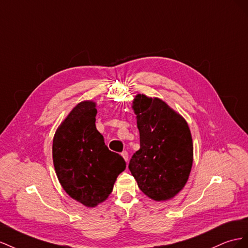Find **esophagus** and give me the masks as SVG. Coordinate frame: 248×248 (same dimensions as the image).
<instances>
[{"mask_svg":"<svg viewBox=\"0 0 248 248\" xmlns=\"http://www.w3.org/2000/svg\"><path fill=\"white\" fill-rule=\"evenodd\" d=\"M122 155H123V158L124 159V161H125V162H128V159H129V155H128V152L124 151V152L122 153Z\"/></svg>","mask_w":248,"mask_h":248,"instance_id":"1","label":"esophagus"}]
</instances>
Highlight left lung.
<instances>
[{
    "instance_id": "1",
    "label": "left lung",
    "mask_w": 248,
    "mask_h": 248,
    "mask_svg": "<svg viewBox=\"0 0 248 248\" xmlns=\"http://www.w3.org/2000/svg\"><path fill=\"white\" fill-rule=\"evenodd\" d=\"M140 148L129 169L139 189L152 200L172 199L186 185L193 162V143L186 120L158 97L137 94Z\"/></svg>"
}]
</instances>
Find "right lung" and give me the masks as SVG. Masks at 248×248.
I'll return each mask as SVG.
<instances>
[{
	"label": "right lung",
	"mask_w": 248,
	"mask_h": 248,
	"mask_svg": "<svg viewBox=\"0 0 248 248\" xmlns=\"http://www.w3.org/2000/svg\"><path fill=\"white\" fill-rule=\"evenodd\" d=\"M95 103L78 104L63 120L53 140L56 174L65 192L88 208L103 202L125 169L122 155L109 151L96 130Z\"/></svg>",
	"instance_id": "1"
}]
</instances>
